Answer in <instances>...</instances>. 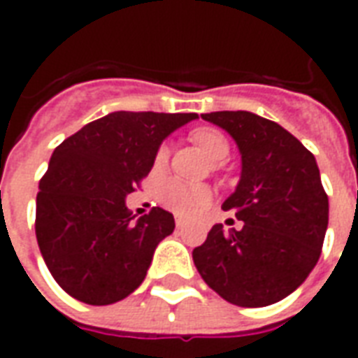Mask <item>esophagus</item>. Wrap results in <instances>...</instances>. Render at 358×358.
<instances>
[{
	"label": "esophagus",
	"mask_w": 358,
	"mask_h": 358,
	"mask_svg": "<svg viewBox=\"0 0 358 358\" xmlns=\"http://www.w3.org/2000/svg\"><path fill=\"white\" fill-rule=\"evenodd\" d=\"M174 222H176V226H178V228H182V226L186 224V218L180 217V215H176V217H174Z\"/></svg>",
	"instance_id": "obj_1"
}]
</instances>
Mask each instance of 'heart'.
I'll list each match as a JSON object with an SVG mask.
<instances>
[{"label": "heart", "mask_w": 358, "mask_h": 358, "mask_svg": "<svg viewBox=\"0 0 358 358\" xmlns=\"http://www.w3.org/2000/svg\"><path fill=\"white\" fill-rule=\"evenodd\" d=\"M189 138L199 148L205 149V153L217 163H222L226 157L230 155V141L217 128H210V126L195 128L194 132L189 134ZM169 157H171V148L166 143H161L157 148L155 157H153V166L155 169H164L166 163H169ZM157 201L169 210H172V213H176V215L192 217V215L199 213L209 205L210 192L209 187L199 186V184H186V182H180V180H169L159 187Z\"/></svg>", "instance_id": "b5f03b06"}]
</instances>
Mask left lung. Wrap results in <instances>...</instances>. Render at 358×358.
<instances>
[{
    "label": "left lung",
    "mask_w": 358,
    "mask_h": 358,
    "mask_svg": "<svg viewBox=\"0 0 358 358\" xmlns=\"http://www.w3.org/2000/svg\"><path fill=\"white\" fill-rule=\"evenodd\" d=\"M224 128L241 153V180L222 209L243 228L215 224L194 263L232 305L266 307L295 292L322 253L328 195L315 155L274 120L248 110L201 115Z\"/></svg>",
    "instance_id": "1"
}]
</instances>
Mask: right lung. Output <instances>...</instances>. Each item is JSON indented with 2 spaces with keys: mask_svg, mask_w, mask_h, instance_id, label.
<instances>
[{
  "mask_svg": "<svg viewBox=\"0 0 358 358\" xmlns=\"http://www.w3.org/2000/svg\"><path fill=\"white\" fill-rule=\"evenodd\" d=\"M194 118L197 113L117 110L55 148L36 195V240L71 297L110 305L143 282L174 217L153 207L134 220L124 197L149 174L161 141Z\"/></svg>",
  "mask_w": 358,
  "mask_h": 358,
  "instance_id": "obj_1",
  "label": "right lung"
}]
</instances>
